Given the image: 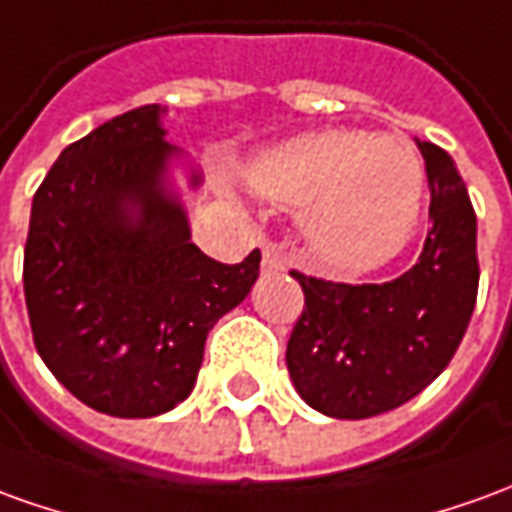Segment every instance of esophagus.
Segmentation results:
<instances>
[{
  "instance_id": "1",
  "label": "esophagus",
  "mask_w": 512,
  "mask_h": 512,
  "mask_svg": "<svg viewBox=\"0 0 512 512\" xmlns=\"http://www.w3.org/2000/svg\"><path fill=\"white\" fill-rule=\"evenodd\" d=\"M282 268H285V257L274 246H263V271H282Z\"/></svg>"
}]
</instances>
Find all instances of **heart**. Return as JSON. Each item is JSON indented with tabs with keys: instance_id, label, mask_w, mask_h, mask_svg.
<instances>
[{
	"instance_id": "heart-1",
	"label": "heart",
	"mask_w": 512,
	"mask_h": 512,
	"mask_svg": "<svg viewBox=\"0 0 512 512\" xmlns=\"http://www.w3.org/2000/svg\"><path fill=\"white\" fill-rule=\"evenodd\" d=\"M252 191L302 207L307 246L346 274L388 263L416 227L421 163L393 135L321 130L291 138L246 163Z\"/></svg>"
}]
</instances>
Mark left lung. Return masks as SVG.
Returning a JSON list of instances; mask_svg holds the SVG:
<instances>
[{
  "mask_svg": "<svg viewBox=\"0 0 512 512\" xmlns=\"http://www.w3.org/2000/svg\"><path fill=\"white\" fill-rule=\"evenodd\" d=\"M430 180V221L418 263L380 285L299 271L305 291L285 363L307 405L332 418H371L424 391L466 335L477 305V216L455 160L418 141Z\"/></svg>",
  "mask_w": 512,
  "mask_h": 512,
  "instance_id": "8db88e82",
  "label": "left lung"
}]
</instances>
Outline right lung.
<instances>
[{"instance_id": "1", "label": "right lung", "mask_w": 512, "mask_h": 512, "mask_svg": "<svg viewBox=\"0 0 512 512\" xmlns=\"http://www.w3.org/2000/svg\"><path fill=\"white\" fill-rule=\"evenodd\" d=\"M160 113L135 107L66 146L32 196L24 246L38 355L80 402L116 418L188 399L207 332L260 274L257 249L227 266L191 244Z\"/></svg>"}]
</instances>
